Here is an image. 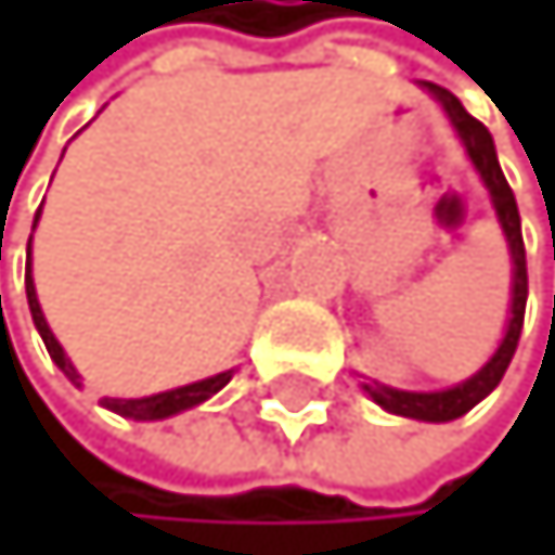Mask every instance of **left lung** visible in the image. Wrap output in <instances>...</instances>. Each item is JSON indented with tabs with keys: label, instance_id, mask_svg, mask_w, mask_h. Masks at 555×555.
I'll use <instances>...</instances> for the list:
<instances>
[{
	"label": "left lung",
	"instance_id": "1",
	"mask_svg": "<svg viewBox=\"0 0 555 555\" xmlns=\"http://www.w3.org/2000/svg\"><path fill=\"white\" fill-rule=\"evenodd\" d=\"M430 93L441 100L444 114L452 117V125L459 131V138L466 142V152L473 166L479 169V177L490 186V197H493V208L501 215V225L507 235V246H511V260H515V298H511V323L496 354L479 369L473 378H466L462 386L455 389H444V392H399L389 386H364L369 396L375 399L378 406H386L389 413H399V417H413V421H455L462 413H469L479 399L490 396L496 389V382L504 378L511 358H515L518 340H521V323H525V298H528V267H525V240H521V215H518V201L515 191L507 186L504 173H501V163H496V149H493V138L490 131L479 125V120L462 107V103L448 93L444 86L435 82H424Z\"/></svg>",
	"mask_w": 555,
	"mask_h": 555
}]
</instances>
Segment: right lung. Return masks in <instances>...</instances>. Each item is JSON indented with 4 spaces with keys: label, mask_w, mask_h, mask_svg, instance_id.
<instances>
[{
    "label": "right lung",
    "mask_w": 555,
    "mask_h": 555,
    "mask_svg": "<svg viewBox=\"0 0 555 555\" xmlns=\"http://www.w3.org/2000/svg\"><path fill=\"white\" fill-rule=\"evenodd\" d=\"M27 301H30V315H34V326L40 330V337H44V347L48 354L54 358V364L76 382V369H72V361L65 358L62 344L54 340V333L48 330L44 323V312H40V301H37V292H34V281H30V260H27ZM232 372H222V375H211L205 382H194V386H183V389H169V392H159V396H145V399H103V406L120 413V417H134V421H163V417H173L180 410H191L197 403H205L208 396H215L222 386H229Z\"/></svg>",
    "instance_id": "add662e5"
}]
</instances>
